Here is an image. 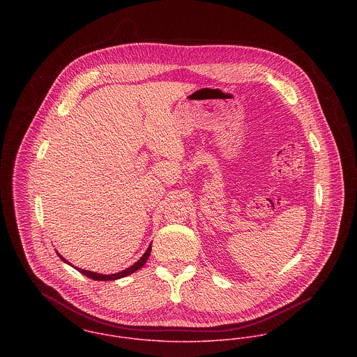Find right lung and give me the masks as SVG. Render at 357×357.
I'll return each mask as SVG.
<instances>
[{
	"instance_id": "obj_1",
	"label": "right lung",
	"mask_w": 357,
	"mask_h": 357,
	"mask_svg": "<svg viewBox=\"0 0 357 357\" xmlns=\"http://www.w3.org/2000/svg\"><path fill=\"white\" fill-rule=\"evenodd\" d=\"M150 252H151V243L149 245V248H147V250L144 252V255H143L142 257H141L138 261L135 262L134 265H131L130 268H127V269H124V271H121V272H118V273H112V275H102V273H96V272H91V271H85V269L77 268V266L72 265L70 262L66 261V260H65V259H63L58 252H56V255L59 256V259H61L62 261L66 262V264H69V265H72V266H74L78 272H81V273H82V275H85L86 278L93 279V280H102V282H105V280H118V279L126 278V276H128V275L134 273L135 271L141 269L143 265H144V262L147 261V259H149V256H150Z\"/></svg>"
}]
</instances>
